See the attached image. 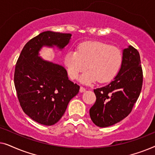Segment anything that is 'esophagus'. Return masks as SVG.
<instances>
[{
    "instance_id": "obj_1",
    "label": "esophagus",
    "mask_w": 155,
    "mask_h": 155,
    "mask_svg": "<svg viewBox=\"0 0 155 155\" xmlns=\"http://www.w3.org/2000/svg\"><path fill=\"white\" fill-rule=\"evenodd\" d=\"M85 91H86L85 88L83 87H80V92H84Z\"/></svg>"
}]
</instances>
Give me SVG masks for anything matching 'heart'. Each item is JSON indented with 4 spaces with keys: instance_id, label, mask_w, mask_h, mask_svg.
<instances>
[{
    "instance_id": "heart-1",
    "label": "heart",
    "mask_w": 155,
    "mask_h": 155,
    "mask_svg": "<svg viewBox=\"0 0 155 155\" xmlns=\"http://www.w3.org/2000/svg\"><path fill=\"white\" fill-rule=\"evenodd\" d=\"M64 61L71 79H75L87 67L90 70L80 76V81L89 84L113 80L121 65L122 55L117 48L107 44L87 41L78 46V51H69Z\"/></svg>"
}]
</instances>
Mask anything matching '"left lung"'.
<instances>
[{"label": "left lung", "mask_w": 155, "mask_h": 155, "mask_svg": "<svg viewBox=\"0 0 155 155\" xmlns=\"http://www.w3.org/2000/svg\"><path fill=\"white\" fill-rule=\"evenodd\" d=\"M142 85L140 57L137 49L130 45L123 50L120 68L113 81L94 90L96 102L90 109L93 123L105 128L126 118L138 99Z\"/></svg>", "instance_id": "left-lung-1"}]
</instances>
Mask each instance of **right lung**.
I'll list each match as a JSON object with an SVG mask.
<instances>
[{"instance_id":"obj_1","label":"right lung","mask_w":155,"mask_h":155,"mask_svg":"<svg viewBox=\"0 0 155 155\" xmlns=\"http://www.w3.org/2000/svg\"><path fill=\"white\" fill-rule=\"evenodd\" d=\"M71 34L46 31L27 42L15 70L14 83L23 111L44 126L56 124L64 114L80 86L69 80L62 65L39 56L43 47L63 51L71 41Z\"/></svg>"}]
</instances>
